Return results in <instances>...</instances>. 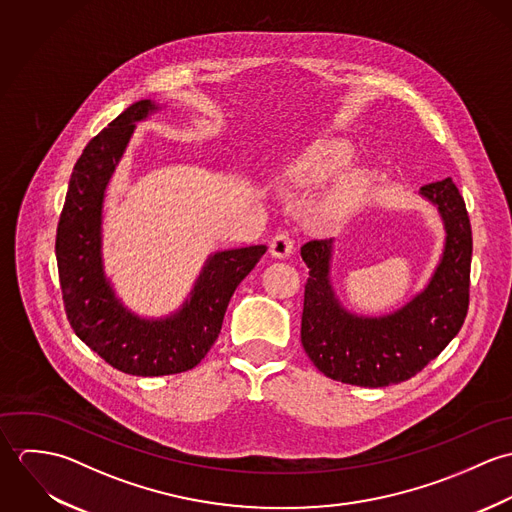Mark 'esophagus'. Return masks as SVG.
Here are the masks:
<instances>
[{
    "instance_id": "esophagus-1",
    "label": "esophagus",
    "mask_w": 512,
    "mask_h": 512,
    "mask_svg": "<svg viewBox=\"0 0 512 512\" xmlns=\"http://www.w3.org/2000/svg\"><path fill=\"white\" fill-rule=\"evenodd\" d=\"M270 252L276 258H288L293 252V238L288 232H280L270 240Z\"/></svg>"
}]
</instances>
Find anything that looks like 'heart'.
<instances>
[{
  "label": "heart",
  "mask_w": 512,
  "mask_h": 512,
  "mask_svg": "<svg viewBox=\"0 0 512 512\" xmlns=\"http://www.w3.org/2000/svg\"><path fill=\"white\" fill-rule=\"evenodd\" d=\"M351 155V147L341 140H321L307 147L288 167L290 181L299 187H313L323 183L335 171H339ZM363 187V177L359 173L345 175L327 193L323 201V213L327 217L343 215L357 199Z\"/></svg>",
  "instance_id": "1"
}]
</instances>
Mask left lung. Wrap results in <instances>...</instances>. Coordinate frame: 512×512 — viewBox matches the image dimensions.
Masks as SVG:
<instances>
[{
    "mask_svg": "<svg viewBox=\"0 0 512 512\" xmlns=\"http://www.w3.org/2000/svg\"><path fill=\"white\" fill-rule=\"evenodd\" d=\"M420 195L438 207L445 246L424 292L390 315L363 317L339 303L329 280L331 238L301 246L309 268L301 345L311 363L333 380L365 388L404 382L434 361L465 321L473 252L465 201L449 177L424 185Z\"/></svg>",
    "mask_w": 512,
    "mask_h": 512,
    "instance_id": "obj_1",
    "label": "left lung"
}]
</instances>
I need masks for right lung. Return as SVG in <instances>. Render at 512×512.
<instances>
[{"label":"right lung","instance_id":"right-lung-1","mask_svg":"<svg viewBox=\"0 0 512 512\" xmlns=\"http://www.w3.org/2000/svg\"><path fill=\"white\" fill-rule=\"evenodd\" d=\"M153 110L151 100L132 104L84 147L55 242L65 311L76 337L108 365L136 376L177 374L199 365L219 337L232 293L268 250L260 244L213 254L191 297L165 319H142L122 305L102 270V201L136 122Z\"/></svg>","mask_w":512,"mask_h":512}]
</instances>
